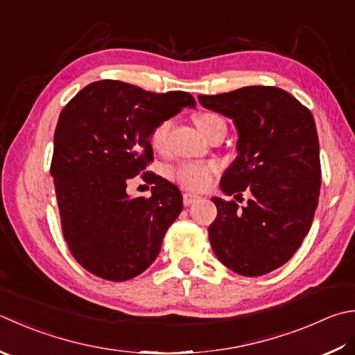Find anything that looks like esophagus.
Segmentation results:
<instances>
[{"label":"esophagus","mask_w":355,"mask_h":355,"mask_svg":"<svg viewBox=\"0 0 355 355\" xmlns=\"http://www.w3.org/2000/svg\"><path fill=\"white\" fill-rule=\"evenodd\" d=\"M182 198H184V205L185 207H190L193 202H196V200L199 199V196L191 195V193H184Z\"/></svg>","instance_id":"1"}]
</instances>
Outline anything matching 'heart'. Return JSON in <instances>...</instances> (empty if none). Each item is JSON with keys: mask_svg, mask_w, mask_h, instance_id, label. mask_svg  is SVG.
<instances>
[{"mask_svg": "<svg viewBox=\"0 0 355 355\" xmlns=\"http://www.w3.org/2000/svg\"><path fill=\"white\" fill-rule=\"evenodd\" d=\"M196 126L202 135H207L213 126L219 123H224L215 112H200L195 119ZM171 128V120H164V122L157 123L155 128L151 130L150 135V144L156 151H162L166 145V139H168V132ZM219 171V165L216 162H193V160H185L173 166L170 170L171 179L182 185L184 189L189 190H204L211 182L213 175Z\"/></svg>", "mask_w": 355, "mask_h": 355, "instance_id": "heart-1", "label": "heart"}]
</instances>
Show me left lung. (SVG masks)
Instances as JSON below:
<instances>
[{"mask_svg": "<svg viewBox=\"0 0 355 355\" xmlns=\"http://www.w3.org/2000/svg\"><path fill=\"white\" fill-rule=\"evenodd\" d=\"M202 106L235 122L239 155L220 179L227 195L250 196L245 207L213 198L211 249L230 270L261 277L289 261L315 215L322 165L313 116L277 86H244L199 96Z\"/></svg>", "mask_w": 355, "mask_h": 355, "instance_id": "obj_1", "label": "left lung"}]
</instances>
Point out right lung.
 Wrapping results in <instances>:
<instances>
[{
    "label": "right lung",
    "mask_w": 355,
    "mask_h": 355,
    "mask_svg": "<svg viewBox=\"0 0 355 355\" xmlns=\"http://www.w3.org/2000/svg\"><path fill=\"white\" fill-rule=\"evenodd\" d=\"M191 94L144 91L119 80H98L60 112L51 176L62 233L71 255L98 278L126 282L148 269L168 227L182 211L175 184L146 171L155 157L151 130L195 106ZM155 183L150 198H131L129 179Z\"/></svg>",
    "instance_id": "right-lung-1"
}]
</instances>
